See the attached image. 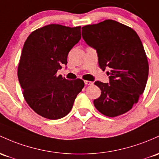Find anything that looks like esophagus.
<instances>
[{"mask_svg":"<svg viewBox=\"0 0 159 159\" xmlns=\"http://www.w3.org/2000/svg\"><path fill=\"white\" fill-rule=\"evenodd\" d=\"M84 84L86 85H91V84H93V82H92V81H84Z\"/></svg>","mask_w":159,"mask_h":159,"instance_id":"obj_1","label":"esophagus"}]
</instances>
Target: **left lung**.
Wrapping results in <instances>:
<instances>
[{"label":"left lung","mask_w":159,"mask_h":159,"mask_svg":"<svg viewBox=\"0 0 159 159\" xmlns=\"http://www.w3.org/2000/svg\"><path fill=\"white\" fill-rule=\"evenodd\" d=\"M82 37L97 50L102 70L109 68V84L95 81L101 90L94 99L96 109L104 116L116 117L130 111L143 93L149 63L143 45L133 29L106 20L82 27Z\"/></svg>","instance_id":"8db88e82"}]
</instances>
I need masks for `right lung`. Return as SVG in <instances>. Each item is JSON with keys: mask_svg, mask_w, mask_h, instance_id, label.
<instances>
[{"mask_svg": "<svg viewBox=\"0 0 159 159\" xmlns=\"http://www.w3.org/2000/svg\"><path fill=\"white\" fill-rule=\"evenodd\" d=\"M81 38V26L51 24L32 31L25 41L18 66L19 81L28 105L43 118L56 120L69 114L84 86L80 78L67 80L57 75Z\"/></svg>", "mask_w": 159, "mask_h": 159, "instance_id": "add662e5", "label": "right lung"}]
</instances>
